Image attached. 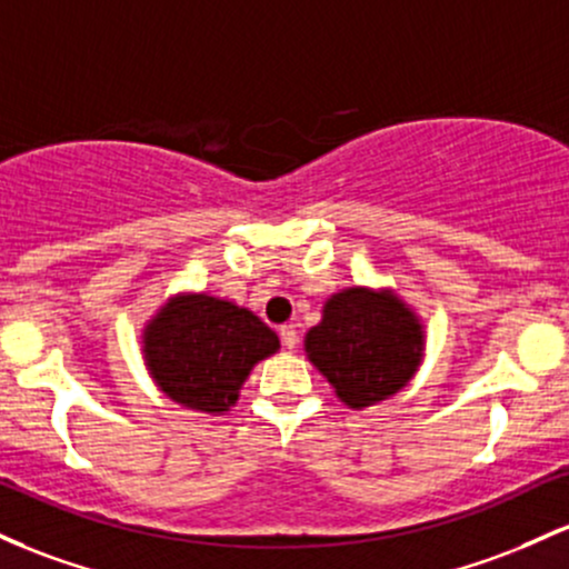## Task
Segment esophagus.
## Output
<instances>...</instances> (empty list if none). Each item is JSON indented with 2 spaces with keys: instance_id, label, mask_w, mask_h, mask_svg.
<instances>
[{
  "instance_id": "obj_1",
  "label": "esophagus",
  "mask_w": 569,
  "mask_h": 569,
  "mask_svg": "<svg viewBox=\"0 0 569 569\" xmlns=\"http://www.w3.org/2000/svg\"><path fill=\"white\" fill-rule=\"evenodd\" d=\"M279 338H282L284 349H296L298 347V330L292 328V325H282V328H279Z\"/></svg>"
}]
</instances>
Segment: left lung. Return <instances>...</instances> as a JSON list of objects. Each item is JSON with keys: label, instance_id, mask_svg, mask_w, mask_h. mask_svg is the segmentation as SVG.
Instances as JSON below:
<instances>
[{"label": "left lung", "instance_id": "1", "mask_svg": "<svg viewBox=\"0 0 569 569\" xmlns=\"http://www.w3.org/2000/svg\"><path fill=\"white\" fill-rule=\"evenodd\" d=\"M422 325L392 292L349 287L306 333V355L349 408H368L400 392L422 360Z\"/></svg>", "mask_w": 569, "mask_h": 569}]
</instances>
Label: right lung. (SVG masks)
I'll use <instances>...</instances> for the list:
<instances>
[{"mask_svg": "<svg viewBox=\"0 0 569 569\" xmlns=\"http://www.w3.org/2000/svg\"><path fill=\"white\" fill-rule=\"evenodd\" d=\"M277 349V333L252 311L203 292L169 301L144 330V360L156 385L203 413L228 411L254 362Z\"/></svg>", "mask_w": 569, "mask_h": 569, "instance_id": "add662e5", "label": "right lung"}]
</instances>
